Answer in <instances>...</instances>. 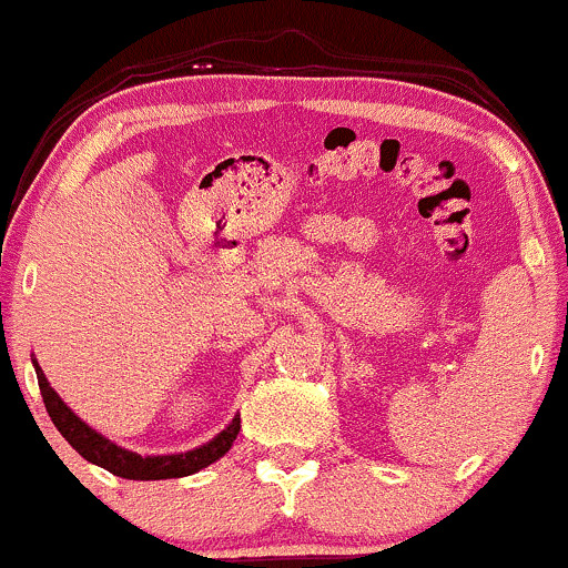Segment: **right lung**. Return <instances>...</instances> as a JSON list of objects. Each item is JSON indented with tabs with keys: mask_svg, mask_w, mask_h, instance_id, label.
Masks as SVG:
<instances>
[{
	"mask_svg": "<svg viewBox=\"0 0 568 568\" xmlns=\"http://www.w3.org/2000/svg\"><path fill=\"white\" fill-rule=\"evenodd\" d=\"M37 372V383H40L42 402H45L48 415H51L53 426L59 428L61 436L91 464L102 466V469L112 471L115 477L123 479H172V477H189L196 471L207 469L210 464H215L217 458H223L229 453V447L234 445L236 434H240V415L232 417L226 428L221 434H215L213 439L204 442V445L193 447L185 453H172V456H140V453L126 450V447L115 445L108 436L99 434L97 428H91L89 423L80 420L72 413L55 390L48 383L45 372L40 369L37 358H31Z\"/></svg>",
	"mask_w": 568,
	"mask_h": 568,
	"instance_id": "obj_1",
	"label": "right lung"
}]
</instances>
